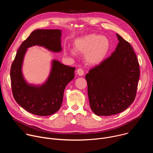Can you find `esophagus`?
I'll use <instances>...</instances> for the list:
<instances>
[{
  "instance_id": "esophagus-1",
  "label": "esophagus",
  "mask_w": 153,
  "mask_h": 153,
  "mask_svg": "<svg viewBox=\"0 0 153 153\" xmlns=\"http://www.w3.org/2000/svg\"><path fill=\"white\" fill-rule=\"evenodd\" d=\"M77 73L78 74L79 76H82L83 75V74H84V71H83V70L82 69L79 68V69L77 70Z\"/></svg>"
}]
</instances>
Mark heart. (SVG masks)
<instances>
[{
  "label": "heart",
  "instance_id": "heart-1",
  "mask_svg": "<svg viewBox=\"0 0 153 153\" xmlns=\"http://www.w3.org/2000/svg\"><path fill=\"white\" fill-rule=\"evenodd\" d=\"M74 48H68L67 51L73 56L77 53L84 54L87 64L97 66L106 59L111 50V42L106 36L97 34H89L76 38L73 42Z\"/></svg>",
  "mask_w": 153,
  "mask_h": 153
}]
</instances>
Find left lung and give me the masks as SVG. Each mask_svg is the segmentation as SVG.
Listing matches in <instances>:
<instances>
[{
  "label": "left lung",
  "mask_w": 153,
  "mask_h": 153,
  "mask_svg": "<svg viewBox=\"0 0 153 153\" xmlns=\"http://www.w3.org/2000/svg\"><path fill=\"white\" fill-rule=\"evenodd\" d=\"M116 36L119 43L115 51L85 76L90 107L97 116L122 112L136 94L140 75L136 55L129 43Z\"/></svg>",
  "instance_id": "obj_1"
}]
</instances>
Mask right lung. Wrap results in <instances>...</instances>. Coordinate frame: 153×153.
I'll use <instances>...</instances> for the list:
<instances>
[{"instance_id":"right-lung-1","label":"right lung","mask_w":153,"mask_h":153,"mask_svg":"<svg viewBox=\"0 0 153 153\" xmlns=\"http://www.w3.org/2000/svg\"><path fill=\"white\" fill-rule=\"evenodd\" d=\"M61 36L60 30L39 29L33 31L22 43L12 63L10 76L14 98L21 107L31 114L47 116L59 110L65 87L74 78L76 68L55 59L51 61L48 78L41 85L29 83L23 75V62L28 48L37 45L50 51L60 53L62 50Z\"/></svg>"}]
</instances>
